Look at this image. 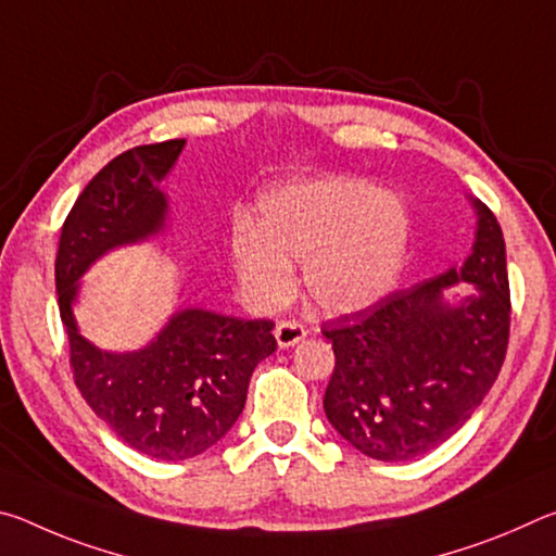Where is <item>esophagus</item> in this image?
<instances>
[{
    "mask_svg": "<svg viewBox=\"0 0 556 556\" xmlns=\"http://www.w3.org/2000/svg\"><path fill=\"white\" fill-rule=\"evenodd\" d=\"M275 338L279 348H291L306 338V328L296 321H279L275 328Z\"/></svg>",
    "mask_w": 556,
    "mask_h": 556,
    "instance_id": "obj_1",
    "label": "esophagus"
}]
</instances>
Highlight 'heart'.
<instances>
[{"instance_id":"heart-1","label":"heart","mask_w":556,"mask_h":556,"mask_svg":"<svg viewBox=\"0 0 556 556\" xmlns=\"http://www.w3.org/2000/svg\"><path fill=\"white\" fill-rule=\"evenodd\" d=\"M409 220L392 195L351 178L275 186L262 195L255 225L240 223L230 260L242 289L260 306H279L301 289L324 316H351L390 294L402 275Z\"/></svg>"}]
</instances>
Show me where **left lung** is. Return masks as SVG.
<instances>
[{"mask_svg":"<svg viewBox=\"0 0 556 556\" xmlns=\"http://www.w3.org/2000/svg\"><path fill=\"white\" fill-rule=\"evenodd\" d=\"M468 257L361 314L324 324L336 368L324 409L361 454L412 460L466 425L503 368L510 333L505 240L473 195ZM466 283L464 292L451 286Z\"/></svg>","mask_w":556,"mask_h":556,"instance_id":"8db88e82","label":"left lung"}]
</instances>
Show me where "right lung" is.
<instances>
[{"label":"right lung","instance_id":"right-lung-1","mask_svg":"<svg viewBox=\"0 0 556 556\" xmlns=\"http://www.w3.org/2000/svg\"><path fill=\"white\" fill-rule=\"evenodd\" d=\"M186 139L135 147L102 168L63 223L55 291L75 384L90 409L139 454L186 460L228 434L242 414L252 370L277 351L275 324L178 308L137 351H105L80 336L73 306L100 257L166 230L162 181Z\"/></svg>","mask_w":556,"mask_h":556}]
</instances>
